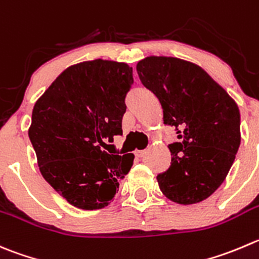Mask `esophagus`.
<instances>
[{"label": "esophagus", "instance_id": "34e87169", "mask_svg": "<svg viewBox=\"0 0 259 259\" xmlns=\"http://www.w3.org/2000/svg\"><path fill=\"white\" fill-rule=\"evenodd\" d=\"M145 154H147V150H137V152H135V155L139 158H143Z\"/></svg>", "mask_w": 259, "mask_h": 259}]
</instances>
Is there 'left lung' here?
<instances>
[{"instance_id":"8db88e82","label":"left lung","mask_w":259,"mask_h":259,"mask_svg":"<svg viewBox=\"0 0 259 259\" xmlns=\"http://www.w3.org/2000/svg\"><path fill=\"white\" fill-rule=\"evenodd\" d=\"M137 72L180 139L168 145L172 160L157 176L160 191L181 205L204 201L224 182L240 145L238 105L201 67L180 58L147 57Z\"/></svg>"}]
</instances>
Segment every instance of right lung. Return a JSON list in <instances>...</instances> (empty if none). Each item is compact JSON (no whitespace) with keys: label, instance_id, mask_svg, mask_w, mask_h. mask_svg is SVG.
<instances>
[{"label":"right lung","instance_id":"1","mask_svg":"<svg viewBox=\"0 0 259 259\" xmlns=\"http://www.w3.org/2000/svg\"><path fill=\"white\" fill-rule=\"evenodd\" d=\"M133 82L126 63L89 60L63 71L35 102L29 138L40 172L78 209L107 206L132 168L133 153L105 149L122 134Z\"/></svg>","mask_w":259,"mask_h":259}]
</instances>
